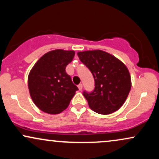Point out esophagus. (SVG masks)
Returning <instances> with one entry per match:
<instances>
[{
    "label": "esophagus",
    "mask_w": 159,
    "mask_h": 159,
    "mask_svg": "<svg viewBox=\"0 0 159 159\" xmlns=\"http://www.w3.org/2000/svg\"><path fill=\"white\" fill-rule=\"evenodd\" d=\"M78 89H79V90H81L82 88H83V85H82V84H78Z\"/></svg>",
    "instance_id": "obj_1"
}]
</instances>
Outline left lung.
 Segmentation results:
<instances>
[{"mask_svg":"<svg viewBox=\"0 0 159 159\" xmlns=\"http://www.w3.org/2000/svg\"><path fill=\"white\" fill-rule=\"evenodd\" d=\"M78 56L94 78V90L83 93L91 110L106 115L120 109L132 87L131 76L125 65L102 50L80 52Z\"/></svg>","mask_w":159,"mask_h":159,"instance_id":"8db88e82","label":"left lung"}]
</instances>
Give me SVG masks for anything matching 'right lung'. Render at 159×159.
<instances>
[{
  "label": "right lung",
  "mask_w": 159,
  "mask_h": 159,
  "mask_svg": "<svg viewBox=\"0 0 159 159\" xmlns=\"http://www.w3.org/2000/svg\"><path fill=\"white\" fill-rule=\"evenodd\" d=\"M74 56V51H51L42 56L30 70L27 79L30 97L43 112L61 113L78 90L66 72Z\"/></svg>",
  "instance_id": "1"
}]
</instances>
